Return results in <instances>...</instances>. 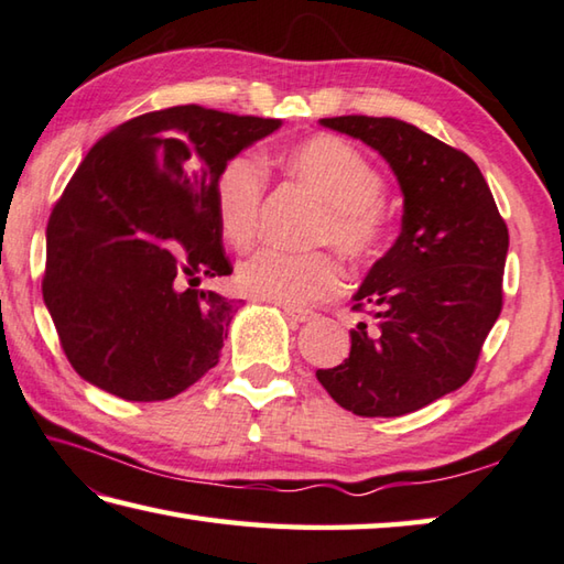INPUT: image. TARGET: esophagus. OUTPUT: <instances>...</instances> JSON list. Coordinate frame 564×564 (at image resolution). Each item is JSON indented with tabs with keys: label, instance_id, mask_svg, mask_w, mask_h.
Here are the masks:
<instances>
[{
	"label": "esophagus",
	"instance_id": "34e87169",
	"mask_svg": "<svg viewBox=\"0 0 564 564\" xmlns=\"http://www.w3.org/2000/svg\"><path fill=\"white\" fill-rule=\"evenodd\" d=\"M283 311L295 323H308V321H313V317H317V313H313L308 308H283Z\"/></svg>",
	"mask_w": 564,
	"mask_h": 564
}]
</instances>
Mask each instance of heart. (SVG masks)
<instances>
[{"mask_svg": "<svg viewBox=\"0 0 564 564\" xmlns=\"http://www.w3.org/2000/svg\"><path fill=\"white\" fill-rule=\"evenodd\" d=\"M275 162L285 175L325 202L313 229V247H335L352 265H370L380 259L389 241L384 177L362 150L337 135H313L285 148ZM265 184V165L251 152L229 158L217 172L212 189L214 217L229 247L243 249L253 241ZM234 281L249 299L303 308L340 293L345 271L327 251L261 249L239 263Z\"/></svg>", "mask_w": 564, "mask_h": 564, "instance_id": "1", "label": "heart"}]
</instances>
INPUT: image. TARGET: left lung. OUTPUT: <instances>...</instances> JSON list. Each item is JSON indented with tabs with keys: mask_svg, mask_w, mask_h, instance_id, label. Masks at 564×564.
<instances>
[{
	"mask_svg": "<svg viewBox=\"0 0 564 564\" xmlns=\"http://www.w3.org/2000/svg\"><path fill=\"white\" fill-rule=\"evenodd\" d=\"M389 162L404 194L402 234L367 273L352 311L350 357L317 370L327 394L357 416H402L474 375L503 308L508 227L466 152L397 118H323Z\"/></svg>",
	"mask_w": 564,
	"mask_h": 564,
	"instance_id": "obj_1",
	"label": "left lung"
}]
</instances>
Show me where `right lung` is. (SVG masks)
Returning a JSON list of instances; mask_svg holds the SVG:
<instances>
[{
    "label": "right lung",
    "mask_w": 564,
    "mask_h": 564,
    "mask_svg": "<svg viewBox=\"0 0 564 564\" xmlns=\"http://www.w3.org/2000/svg\"><path fill=\"white\" fill-rule=\"evenodd\" d=\"M279 126L192 104L122 122L88 150L51 209L41 281L58 343L86 382L162 402L219 362L241 301L197 289L234 271L214 180Z\"/></svg>",
    "instance_id": "add662e5"
}]
</instances>
